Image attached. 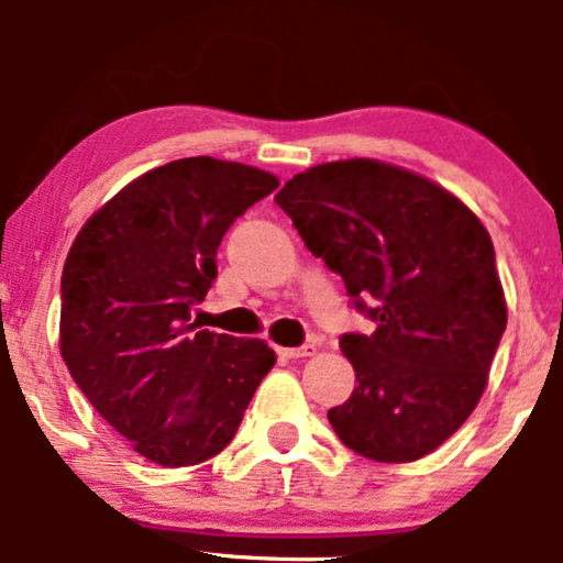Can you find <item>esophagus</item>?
<instances>
[{
  "label": "esophagus",
  "mask_w": 563,
  "mask_h": 563,
  "mask_svg": "<svg viewBox=\"0 0 563 563\" xmlns=\"http://www.w3.org/2000/svg\"><path fill=\"white\" fill-rule=\"evenodd\" d=\"M277 354L286 360H299V357H309L314 354V344H301V346H288V349H277Z\"/></svg>",
  "instance_id": "34e87169"
}]
</instances>
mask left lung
Instances as JSON below:
<instances>
[{
	"label": "left lung",
	"mask_w": 563,
	"mask_h": 563,
	"mask_svg": "<svg viewBox=\"0 0 563 563\" xmlns=\"http://www.w3.org/2000/svg\"><path fill=\"white\" fill-rule=\"evenodd\" d=\"M275 200L376 322L339 341L357 389L333 431L371 461L429 455L474 412L506 331L489 232L444 187L367 158L312 166Z\"/></svg>",
	"instance_id": "left-lung-1"
}]
</instances>
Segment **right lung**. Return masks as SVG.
Instances as JSON below:
<instances>
[{
  "instance_id": "right-lung-1",
  "label": "right lung",
  "mask_w": 563,
  "mask_h": 563,
  "mask_svg": "<svg viewBox=\"0 0 563 563\" xmlns=\"http://www.w3.org/2000/svg\"><path fill=\"white\" fill-rule=\"evenodd\" d=\"M277 187L209 156L142 174L84 224L60 280V354L84 397L158 466H196L235 437L275 365L260 339L198 331L224 232Z\"/></svg>"
}]
</instances>
